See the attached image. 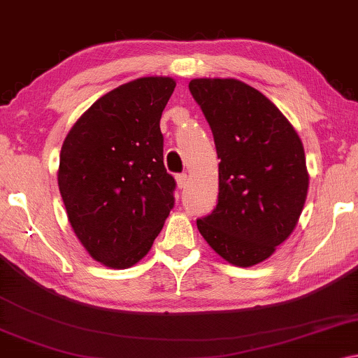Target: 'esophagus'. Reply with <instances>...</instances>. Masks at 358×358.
Listing matches in <instances>:
<instances>
[{
	"label": "esophagus",
	"instance_id": "esophagus-1",
	"mask_svg": "<svg viewBox=\"0 0 358 358\" xmlns=\"http://www.w3.org/2000/svg\"><path fill=\"white\" fill-rule=\"evenodd\" d=\"M176 182H178L179 189H185L187 182H189V179H187V174L185 173H180V174L176 176Z\"/></svg>",
	"mask_w": 358,
	"mask_h": 358
}]
</instances>
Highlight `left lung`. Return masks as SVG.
I'll list each match as a JSON object with an SVG mask.
<instances>
[{
	"label": "left lung",
	"instance_id": "obj_1",
	"mask_svg": "<svg viewBox=\"0 0 358 358\" xmlns=\"http://www.w3.org/2000/svg\"><path fill=\"white\" fill-rule=\"evenodd\" d=\"M189 90L221 158L217 205L196 219V227L225 261L255 266L298 224L309 187L304 147L285 115L255 87L234 78H198Z\"/></svg>",
	"mask_w": 358,
	"mask_h": 358
}]
</instances>
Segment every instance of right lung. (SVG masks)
I'll return each instance as SVG.
<instances>
[{
    "label": "right lung",
    "mask_w": 358,
    "mask_h": 358,
    "mask_svg": "<svg viewBox=\"0 0 358 358\" xmlns=\"http://www.w3.org/2000/svg\"><path fill=\"white\" fill-rule=\"evenodd\" d=\"M173 78L147 76L102 96L64 141L59 190L71 229L96 261L134 266L174 206L160 118Z\"/></svg>",
    "instance_id": "1"
}]
</instances>
